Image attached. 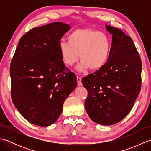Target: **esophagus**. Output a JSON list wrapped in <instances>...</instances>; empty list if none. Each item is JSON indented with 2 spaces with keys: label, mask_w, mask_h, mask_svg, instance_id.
I'll return each mask as SVG.
<instances>
[{
  "label": "esophagus",
  "mask_w": 151,
  "mask_h": 151,
  "mask_svg": "<svg viewBox=\"0 0 151 151\" xmlns=\"http://www.w3.org/2000/svg\"><path fill=\"white\" fill-rule=\"evenodd\" d=\"M76 78H77V84H78V86H82V78H81V77H79V76H77V77H76Z\"/></svg>",
  "instance_id": "34e87169"
}]
</instances>
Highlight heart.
Masks as SVG:
<instances>
[{
    "label": "heart",
    "mask_w": 151,
    "mask_h": 151,
    "mask_svg": "<svg viewBox=\"0 0 151 151\" xmlns=\"http://www.w3.org/2000/svg\"><path fill=\"white\" fill-rule=\"evenodd\" d=\"M67 41H61L58 49L63 63L72 66L79 57L80 72L102 69L110 58L111 43L107 34L91 29H76L70 32Z\"/></svg>",
    "instance_id": "obj_1"
}]
</instances>
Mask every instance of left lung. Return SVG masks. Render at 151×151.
Listing matches in <instances>:
<instances>
[{
    "instance_id": "left-lung-1",
    "label": "left lung",
    "mask_w": 151,
    "mask_h": 151,
    "mask_svg": "<svg viewBox=\"0 0 151 151\" xmlns=\"http://www.w3.org/2000/svg\"><path fill=\"white\" fill-rule=\"evenodd\" d=\"M112 34L111 49L106 64L82 78L88 92L86 110L95 123L111 125L127 116L139 95L142 84V60L129 36L106 25Z\"/></svg>"
}]
</instances>
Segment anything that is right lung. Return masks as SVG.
Here are the masks:
<instances>
[{
  "label": "right lung",
  "mask_w": 151,
  "mask_h": 151,
  "mask_svg": "<svg viewBox=\"0 0 151 151\" xmlns=\"http://www.w3.org/2000/svg\"><path fill=\"white\" fill-rule=\"evenodd\" d=\"M69 24L55 22L22 36L10 64L11 96L22 116L32 124L56 122L67 97L75 89V74L65 67L58 49Z\"/></svg>",
  "instance_id": "obj_1"
}]
</instances>
